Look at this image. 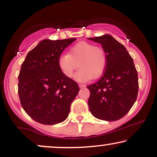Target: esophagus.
Segmentation results:
<instances>
[{"mask_svg":"<svg viewBox=\"0 0 157 157\" xmlns=\"http://www.w3.org/2000/svg\"><path fill=\"white\" fill-rule=\"evenodd\" d=\"M79 87H80V88H84V87H86V85L79 83Z\"/></svg>","mask_w":157,"mask_h":157,"instance_id":"obj_1","label":"esophagus"}]
</instances>
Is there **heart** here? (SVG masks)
<instances>
[{
  "mask_svg": "<svg viewBox=\"0 0 157 157\" xmlns=\"http://www.w3.org/2000/svg\"><path fill=\"white\" fill-rule=\"evenodd\" d=\"M59 66L67 77H72L79 67L75 77L79 81H87L102 76L107 66V56L100 46L82 41L70 48L68 55L61 56Z\"/></svg>",
  "mask_w": 157,
  "mask_h": 157,
  "instance_id": "heart-1",
  "label": "heart"
}]
</instances>
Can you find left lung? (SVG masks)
<instances>
[{"mask_svg": "<svg viewBox=\"0 0 157 157\" xmlns=\"http://www.w3.org/2000/svg\"><path fill=\"white\" fill-rule=\"evenodd\" d=\"M102 45L107 56V66L98 81L87 86L89 106L94 117L106 121L118 120L130 111L139 90L138 74L125 46L112 36L89 38Z\"/></svg>", "mask_w": 157, "mask_h": 157, "instance_id": "left-lung-1", "label": "left lung"}]
</instances>
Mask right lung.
<instances>
[{
  "label": "right lung",
  "instance_id": "1",
  "mask_svg": "<svg viewBox=\"0 0 157 157\" xmlns=\"http://www.w3.org/2000/svg\"><path fill=\"white\" fill-rule=\"evenodd\" d=\"M75 38L44 40L27 54L18 75L21 106L32 119L54 125L68 117L71 103L79 92L78 85L59 66L63 50Z\"/></svg>",
  "mask_w": 157,
  "mask_h": 157
}]
</instances>
